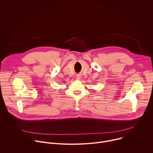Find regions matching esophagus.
Here are the masks:
<instances>
[{
	"instance_id": "1",
	"label": "esophagus",
	"mask_w": 153,
	"mask_h": 153,
	"mask_svg": "<svg viewBox=\"0 0 153 153\" xmlns=\"http://www.w3.org/2000/svg\"><path fill=\"white\" fill-rule=\"evenodd\" d=\"M80 78H81V76L80 75H79V74L77 75V76H76V79L77 80H80Z\"/></svg>"
}]
</instances>
